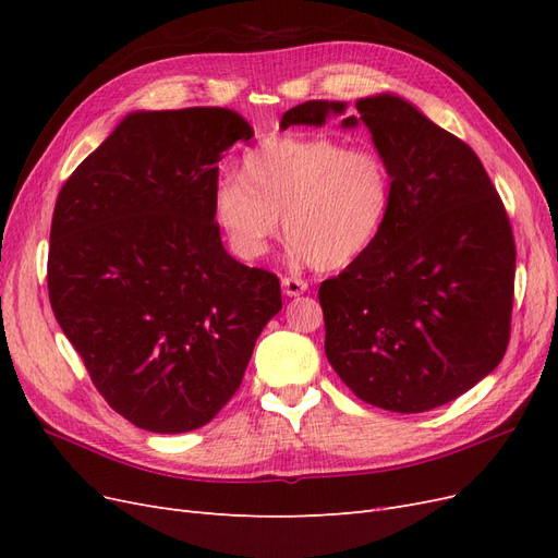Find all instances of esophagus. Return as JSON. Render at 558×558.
<instances>
[{"instance_id":"1","label":"esophagus","mask_w":558,"mask_h":558,"mask_svg":"<svg viewBox=\"0 0 558 558\" xmlns=\"http://www.w3.org/2000/svg\"><path fill=\"white\" fill-rule=\"evenodd\" d=\"M281 289L283 293L289 298H295V295H302L307 291V281L305 279H298V277H283L281 279Z\"/></svg>"}]
</instances>
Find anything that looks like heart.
I'll use <instances>...</instances> for the list:
<instances>
[{
  "label": "heart",
  "mask_w": 558,
  "mask_h": 558,
  "mask_svg": "<svg viewBox=\"0 0 558 558\" xmlns=\"http://www.w3.org/2000/svg\"><path fill=\"white\" fill-rule=\"evenodd\" d=\"M393 209V174L375 148L326 134H277L242 156V174L214 189V218L246 260L283 228L295 258L337 269L375 244Z\"/></svg>",
  "instance_id": "b5f03b06"
}]
</instances>
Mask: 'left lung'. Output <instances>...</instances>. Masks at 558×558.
I'll return each mask as SVG.
<instances>
[{"label": "left lung", "instance_id": "left-lung-1", "mask_svg": "<svg viewBox=\"0 0 558 558\" xmlns=\"http://www.w3.org/2000/svg\"><path fill=\"white\" fill-rule=\"evenodd\" d=\"M342 102L289 109L281 130L324 125ZM393 174V209L375 244L326 279V356L367 404L418 414L463 396L510 344L517 248L477 154L396 95L356 102Z\"/></svg>", "mask_w": 558, "mask_h": 558}]
</instances>
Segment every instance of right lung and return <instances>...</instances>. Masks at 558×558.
Segmentation results:
<instances>
[{
	"mask_svg": "<svg viewBox=\"0 0 558 558\" xmlns=\"http://www.w3.org/2000/svg\"><path fill=\"white\" fill-rule=\"evenodd\" d=\"M251 137L230 109L137 111L60 189L50 307L97 391L137 428L209 424L281 310L277 275L228 256L214 221L218 160Z\"/></svg>",
	"mask_w": 558,
	"mask_h": 558,
	"instance_id": "1",
	"label": "right lung"
}]
</instances>
